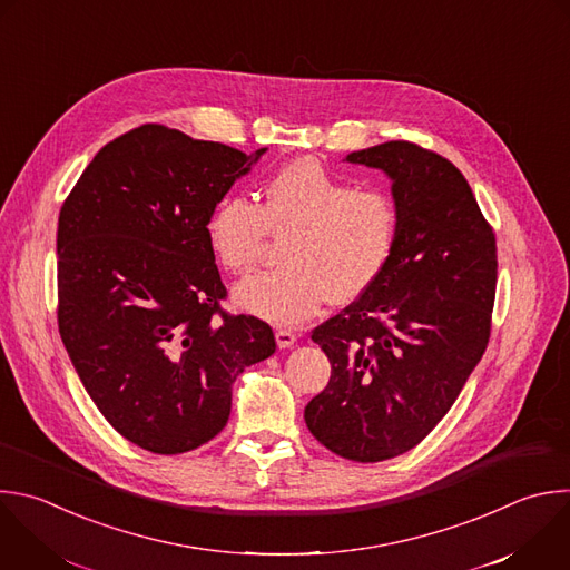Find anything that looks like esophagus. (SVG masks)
<instances>
[{"label": "esophagus", "instance_id": "1", "mask_svg": "<svg viewBox=\"0 0 570 570\" xmlns=\"http://www.w3.org/2000/svg\"><path fill=\"white\" fill-rule=\"evenodd\" d=\"M275 340H277V346L279 348H291L295 342H297V335L291 331V328H279L275 333Z\"/></svg>", "mask_w": 570, "mask_h": 570}]
</instances>
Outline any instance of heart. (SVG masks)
Returning <instances> with one entry per match:
<instances>
[{"label": "heart", "mask_w": 570, "mask_h": 570, "mask_svg": "<svg viewBox=\"0 0 570 570\" xmlns=\"http://www.w3.org/2000/svg\"><path fill=\"white\" fill-rule=\"evenodd\" d=\"M399 208L383 187H351L320 163L302 158L279 167L259 189V204L226 197L213 210L206 237L217 264L248 273L268 233H286L284 266L235 286V302L275 324L295 326L322 302L357 297L387 264Z\"/></svg>", "instance_id": "b5f03b06"}]
</instances>
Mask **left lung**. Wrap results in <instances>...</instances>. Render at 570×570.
<instances>
[{
  "label": "left lung",
  "mask_w": 570,
  "mask_h": 570,
  "mask_svg": "<svg viewBox=\"0 0 570 570\" xmlns=\"http://www.w3.org/2000/svg\"><path fill=\"white\" fill-rule=\"evenodd\" d=\"M344 160L392 180L399 230L377 277L311 335L331 362V381L304 421L337 456L375 463L416 448L479 364L490 337L497 244L448 158L390 140Z\"/></svg>",
  "instance_id": "obj_1"
}]
</instances>
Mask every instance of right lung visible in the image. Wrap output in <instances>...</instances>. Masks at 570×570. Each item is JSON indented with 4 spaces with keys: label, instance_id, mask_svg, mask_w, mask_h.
Listing matches in <instances>:
<instances>
[{
    "label": "right lung",
    "instance_id": "1",
    "mask_svg": "<svg viewBox=\"0 0 570 570\" xmlns=\"http://www.w3.org/2000/svg\"><path fill=\"white\" fill-rule=\"evenodd\" d=\"M266 147L142 125L107 142L58 222V324L80 381L134 445L180 454L228 423L233 385L275 353L273 328L219 308L206 226Z\"/></svg>",
    "mask_w": 570,
    "mask_h": 570
}]
</instances>
